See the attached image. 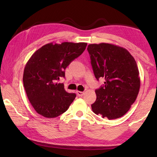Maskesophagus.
Masks as SVG:
<instances>
[{"label": "esophagus", "mask_w": 157, "mask_h": 157, "mask_svg": "<svg viewBox=\"0 0 157 157\" xmlns=\"http://www.w3.org/2000/svg\"><path fill=\"white\" fill-rule=\"evenodd\" d=\"M84 92H83V91H77V95H78L79 97L82 96V95H84Z\"/></svg>", "instance_id": "esophagus-1"}]
</instances>
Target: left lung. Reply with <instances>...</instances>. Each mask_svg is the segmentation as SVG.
<instances>
[{
    "instance_id": "obj_1",
    "label": "left lung",
    "mask_w": 157,
    "mask_h": 157,
    "mask_svg": "<svg viewBox=\"0 0 157 157\" xmlns=\"http://www.w3.org/2000/svg\"><path fill=\"white\" fill-rule=\"evenodd\" d=\"M95 78L105 84L95 90L94 112L109 120L124 116L136 100L140 86L134 58L123 48L113 44H89L87 48Z\"/></svg>"
}]
</instances>
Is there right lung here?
I'll list each match as a JSON object with an SVG mask.
<instances>
[{"label":"right lung","instance_id":"obj_1","mask_svg":"<svg viewBox=\"0 0 157 157\" xmlns=\"http://www.w3.org/2000/svg\"><path fill=\"white\" fill-rule=\"evenodd\" d=\"M86 43L63 42L44 45L32 55L25 66L23 82L26 94L37 113L48 118L67 111L76 97L66 91L63 84L65 69L82 54Z\"/></svg>","mask_w":157,"mask_h":157}]
</instances>
